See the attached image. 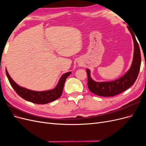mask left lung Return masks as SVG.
Returning a JSON list of instances; mask_svg holds the SVG:
<instances>
[{"mask_svg":"<svg viewBox=\"0 0 146 146\" xmlns=\"http://www.w3.org/2000/svg\"><path fill=\"white\" fill-rule=\"evenodd\" d=\"M128 29L131 35L134 44L133 58L130 69L123 76L117 80L102 82L94 81L91 77L90 70L86 69L88 86L92 93L103 97L114 96L125 91L135 82L138 77L141 66V52L134 33L129 28Z\"/></svg>","mask_w":146,"mask_h":146,"instance_id":"left-lung-1","label":"left lung"}]
</instances>
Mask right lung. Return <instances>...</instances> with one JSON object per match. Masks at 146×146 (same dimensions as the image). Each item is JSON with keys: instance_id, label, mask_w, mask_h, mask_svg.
I'll return each mask as SVG.
<instances>
[{"instance_id": "obj_1", "label": "right lung", "mask_w": 146, "mask_h": 146, "mask_svg": "<svg viewBox=\"0 0 146 146\" xmlns=\"http://www.w3.org/2000/svg\"><path fill=\"white\" fill-rule=\"evenodd\" d=\"M6 74L11 86L16 92V93L21 97L22 98L34 104H46L60 98V96L62 94L66 79L71 74V72H68L64 74L61 77L58 84L54 89L43 91H33L20 86L11 78L7 69Z\"/></svg>"}]
</instances>
